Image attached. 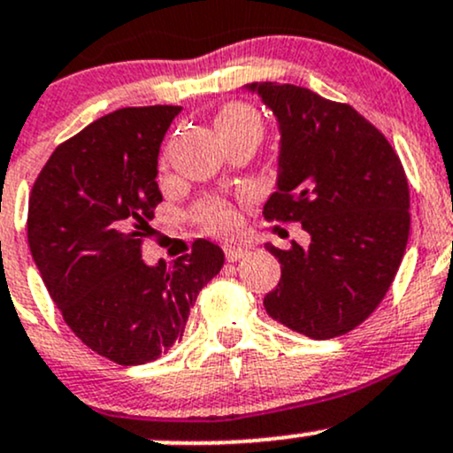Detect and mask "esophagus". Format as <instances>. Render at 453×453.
Returning <instances> with one entry per match:
<instances>
[{"label": "esophagus", "instance_id": "obj_1", "mask_svg": "<svg viewBox=\"0 0 453 453\" xmlns=\"http://www.w3.org/2000/svg\"><path fill=\"white\" fill-rule=\"evenodd\" d=\"M223 251H226L227 262H236V260H241V257L247 256V247L236 245V242H226V245H223Z\"/></svg>", "mask_w": 453, "mask_h": 453}]
</instances>
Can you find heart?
Segmentation results:
<instances>
[{
	"instance_id": "obj_1",
	"label": "heart",
	"mask_w": 453,
	"mask_h": 453,
	"mask_svg": "<svg viewBox=\"0 0 453 453\" xmlns=\"http://www.w3.org/2000/svg\"><path fill=\"white\" fill-rule=\"evenodd\" d=\"M215 127L219 133H226V131H260L262 133V122L257 118V113L253 111L250 107H242V105H230L223 109L221 113L217 116ZM202 223L206 227L215 232H227L234 227L236 217L234 211L230 206L221 202H211L208 206L202 208L200 212Z\"/></svg>"
}]
</instances>
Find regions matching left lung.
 I'll list each match as a JSON object with an SVG mask.
<instances>
[{"instance_id":"8db88e82","label":"left lung","mask_w":453,"mask_h":453,"mask_svg":"<svg viewBox=\"0 0 453 453\" xmlns=\"http://www.w3.org/2000/svg\"><path fill=\"white\" fill-rule=\"evenodd\" d=\"M280 128L275 193L265 217L299 221L310 245H266L281 280L273 320L311 340L359 326L385 299L411 230L406 173L394 148L350 105L290 83H247Z\"/></svg>"}]
</instances>
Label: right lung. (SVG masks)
Returning <instances> with one entry per match:
<instances>
[{
    "label": "right lung",
    "mask_w": 453,
    "mask_h": 453,
    "mask_svg": "<svg viewBox=\"0 0 453 453\" xmlns=\"http://www.w3.org/2000/svg\"><path fill=\"white\" fill-rule=\"evenodd\" d=\"M182 107H124L56 148L29 196L27 241L74 335L120 365H143L182 340L197 295L221 271L206 238L173 262L142 260L163 200L161 142Z\"/></svg>",
    "instance_id": "obj_1"
}]
</instances>
